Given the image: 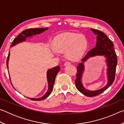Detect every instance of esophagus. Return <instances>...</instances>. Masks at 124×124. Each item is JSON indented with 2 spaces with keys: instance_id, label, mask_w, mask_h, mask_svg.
Wrapping results in <instances>:
<instances>
[{
  "instance_id": "esophagus-1",
  "label": "esophagus",
  "mask_w": 124,
  "mask_h": 124,
  "mask_svg": "<svg viewBox=\"0 0 124 124\" xmlns=\"http://www.w3.org/2000/svg\"><path fill=\"white\" fill-rule=\"evenodd\" d=\"M64 65L65 66H70V63L69 62H66L64 63Z\"/></svg>"
}]
</instances>
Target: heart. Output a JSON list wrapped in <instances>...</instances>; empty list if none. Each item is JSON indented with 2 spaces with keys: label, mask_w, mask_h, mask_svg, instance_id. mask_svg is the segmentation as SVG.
I'll return each mask as SVG.
<instances>
[{
  "label": "heart",
  "mask_w": 124,
  "mask_h": 124,
  "mask_svg": "<svg viewBox=\"0 0 124 124\" xmlns=\"http://www.w3.org/2000/svg\"><path fill=\"white\" fill-rule=\"evenodd\" d=\"M87 43L84 35L67 33L60 35L54 41V47L59 52H66V57L70 61L79 59L85 53Z\"/></svg>",
  "instance_id": "b5f03b06"
}]
</instances>
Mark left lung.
I'll return each mask as SVG.
<instances>
[{"mask_svg": "<svg viewBox=\"0 0 124 124\" xmlns=\"http://www.w3.org/2000/svg\"><path fill=\"white\" fill-rule=\"evenodd\" d=\"M91 31L96 35V44L95 47L87 52V54L81 59V62L77 66V78L75 80L77 89L84 95L88 97H93L98 95L107 90L112 84L115 79V71L117 65V57L115 53L114 45L110 39L104 33L97 29L91 28ZM104 56L106 58L107 69L106 75L108 79L107 84L101 89L97 90H87L83 85L82 79L85 71V62L89 58L96 56Z\"/></svg>", "mask_w": 124, "mask_h": 124, "instance_id": "obj_1", "label": "left lung"}]
</instances>
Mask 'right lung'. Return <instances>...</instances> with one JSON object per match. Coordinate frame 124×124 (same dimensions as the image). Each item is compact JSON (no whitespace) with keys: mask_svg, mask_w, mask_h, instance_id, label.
Wrapping results in <instances>:
<instances>
[{"mask_svg":"<svg viewBox=\"0 0 124 124\" xmlns=\"http://www.w3.org/2000/svg\"><path fill=\"white\" fill-rule=\"evenodd\" d=\"M49 29L48 28H32V29H28L24 30L20 34H18V35L16 38L14 39L13 42L12 43V44L11 45V47L14 46L18 44L22 43L26 40L27 38H32L33 36L36 35H38L41 34V33L45 32V31ZM10 52H9V54H8V60L7 61V68L9 70V61L10 58ZM60 70V66H56L54 67V68L51 69H49L46 72V78H47V81L48 84V89L46 93L42 97L40 98H30L28 97L30 100H32L33 101H41L45 99L49 96L52 91L54 88V81H55V78L56 75H57L58 72H59ZM9 75L10 77L9 72ZM10 80H11V78L10 77ZM12 84V83H11ZM14 87V86L12 85Z\"/></svg>","mask_w":124,"mask_h":124,"instance_id":"right-lung-1","label":"right lung"}]
</instances>
